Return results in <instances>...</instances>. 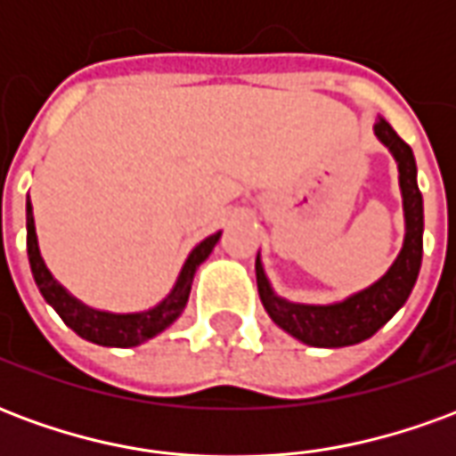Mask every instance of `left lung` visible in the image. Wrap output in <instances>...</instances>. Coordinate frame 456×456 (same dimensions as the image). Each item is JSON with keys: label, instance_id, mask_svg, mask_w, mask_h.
<instances>
[{"label": "left lung", "instance_id": "obj_1", "mask_svg": "<svg viewBox=\"0 0 456 456\" xmlns=\"http://www.w3.org/2000/svg\"><path fill=\"white\" fill-rule=\"evenodd\" d=\"M376 136L398 163V180L405 212V239L398 258L373 286L363 288L335 305H300L273 293L261 258L256 256V286L271 320L288 335L310 346H349L373 337L411 296L422 264V195L418 188L415 156L386 119L376 121Z\"/></svg>", "mask_w": 456, "mask_h": 456}]
</instances>
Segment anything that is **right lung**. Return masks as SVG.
I'll list each match as a JSON object with an SVG mask.
<instances>
[{
    "instance_id": "right-lung-1",
    "label": "right lung",
    "mask_w": 456,
    "mask_h": 456,
    "mask_svg": "<svg viewBox=\"0 0 456 456\" xmlns=\"http://www.w3.org/2000/svg\"><path fill=\"white\" fill-rule=\"evenodd\" d=\"M222 237V232L212 234L205 241H200L198 247L190 251L185 266L180 271L175 286L168 293L166 300H160L159 305L151 307L146 313H129V315H114V313H102L80 303L65 290L45 268L41 251H38V239H36L34 227V209H31V200H26V251H28V264H31V273L41 296L45 303L53 307L61 315L65 325L73 330L75 335H80L87 342L102 344V346H136L143 344L151 337L160 335L166 327H170L185 310L190 297V286L195 271L212 254V248Z\"/></svg>"
}]
</instances>
